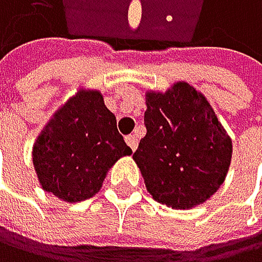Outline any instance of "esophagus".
I'll list each match as a JSON object with an SVG mask.
<instances>
[{"mask_svg":"<svg viewBox=\"0 0 262 262\" xmlns=\"http://www.w3.org/2000/svg\"><path fill=\"white\" fill-rule=\"evenodd\" d=\"M125 142H127V145L132 148V151H135L137 149V146H138V138L135 137V135H127L125 137Z\"/></svg>","mask_w":262,"mask_h":262,"instance_id":"1","label":"esophagus"}]
</instances>
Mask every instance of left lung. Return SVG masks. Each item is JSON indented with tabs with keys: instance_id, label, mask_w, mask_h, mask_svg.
Returning <instances> with one entry per match:
<instances>
[{
	"instance_id": "left-lung-1",
	"label": "left lung",
	"mask_w": 262,
	"mask_h": 262,
	"mask_svg": "<svg viewBox=\"0 0 262 262\" xmlns=\"http://www.w3.org/2000/svg\"><path fill=\"white\" fill-rule=\"evenodd\" d=\"M146 135L134 161L158 203L190 209L211 198L227 176L232 140L205 95L187 82L146 92Z\"/></svg>"
}]
</instances>
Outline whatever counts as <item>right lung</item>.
Instances as JSON below:
<instances>
[{
	"mask_svg": "<svg viewBox=\"0 0 262 262\" xmlns=\"http://www.w3.org/2000/svg\"><path fill=\"white\" fill-rule=\"evenodd\" d=\"M132 155L98 90L80 88L36 137L32 159L45 191L67 203L92 198L107 170Z\"/></svg>",
	"mask_w": 262,
	"mask_h": 262,
	"instance_id": "add662e5",
	"label": "right lung"
}]
</instances>
